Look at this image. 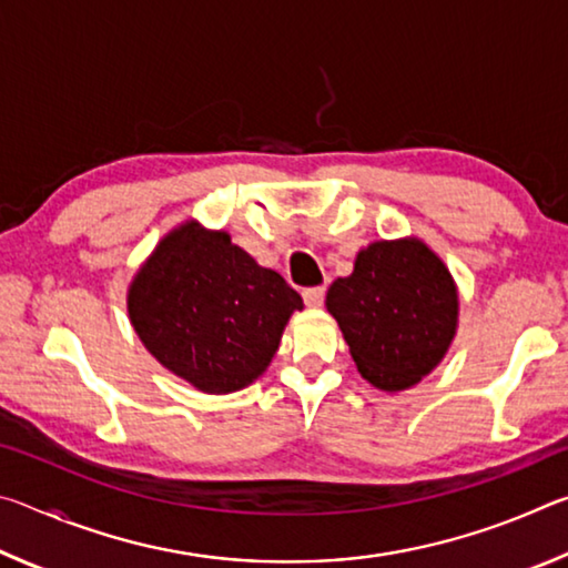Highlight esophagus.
Here are the masks:
<instances>
[{
    "label": "esophagus",
    "mask_w": 568,
    "mask_h": 568,
    "mask_svg": "<svg viewBox=\"0 0 568 568\" xmlns=\"http://www.w3.org/2000/svg\"><path fill=\"white\" fill-rule=\"evenodd\" d=\"M303 301L307 307H321L323 301H325V287L318 285V287H305L303 291Z\"/></svg>",
    "instance_id": "1"
}]
</instances>
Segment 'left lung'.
<instances>
[{
	"instance_id": "1",
	"label": "left lung",
	"mask_w": 568,
	"mask_h": 568,
	"mask_svg": "<svg viewBox=\"0 0 568 568\" xmlns=\"http://www.w3.org/2000/svg\"><path fill=\"white\" fill-rule=\"evenodd\" d=\"M361 376L406 390L444 361L458 325V291L444 261L418 237L378 240L325 295Z\"/></svg>"
}]
</instances>
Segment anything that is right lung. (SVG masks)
<instances>
[{
    "mask_svg": "<svg viewBox=\"0 0 568 568\" xmlns=\"http://www.w3.org/2000/svg\"><path fill=\"white\" fill-rule=\"evenodd\" d=\"M303 297L257 265L223 230L187 220L160 240L128 291L145 348L203 393H233L263 376Z\"/></svg>",
    "mask_w": 568,
    "mask_h": 568,
    "instance_id": "add662e5",
    "label": "right lung"
}]
</instances>
